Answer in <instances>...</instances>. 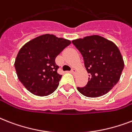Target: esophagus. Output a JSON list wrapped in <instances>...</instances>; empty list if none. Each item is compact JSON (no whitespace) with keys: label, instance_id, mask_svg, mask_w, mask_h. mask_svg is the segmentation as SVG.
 Instances as JSON below:
<instances>
[{"label":"esophagus","instance_id":"34e87169","mask_svg":"<svg viewBox=\"0 0 132 132\" xmlns=\"http://www.w3.org/2000/svg\"><path fill=\"white\" fill-rule=\"evenodd\" d=\"M70 72H72V73H75V72H76V70H75V69H74V68H72V70H71V71H70Z\"/></svg>","mask_w":132,"mask_h":132}]
</instances>
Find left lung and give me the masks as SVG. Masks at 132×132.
<instances>
[{
	"instance_id": "obj_1",
	"label": "left lung",
	"mask_w": 132,
	"mask_h": 132,
	"mask_svg": "<svg viewBox=\"0 0 132 132\" xmlns=\"http://www.w3.org/2000/svg\"><path fill=\"white\" fill-rule=\"evenodd\" d=\"M72 43L83 56L90 73L86 86L77 87L79 92L87 97H98L108 93L118 83L124 68L119 48L96 35L72 40Z\"/></svg>"
}]
</instances>
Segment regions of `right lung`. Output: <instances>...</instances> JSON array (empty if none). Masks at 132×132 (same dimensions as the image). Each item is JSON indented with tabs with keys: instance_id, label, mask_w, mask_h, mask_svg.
<instances>
[{
	"instance_id": "right-lung-1",
	"label": "right lung",
	"mask_w": 132,
	"mask_h": 132,
	"mask_svg": "<svg viewBox=\"0 0 132 132\" xmlns=\"http://www.w3.org/2000/svg\"><path fill=\"white\" fill-rule=\"evenodd\" d=\"M70 43V40L45 34L20 48L14 66L18 79L30 92L44 96L57 88L62 75L58 74L55 58Z\"/></svg>"
}]
</instances>
